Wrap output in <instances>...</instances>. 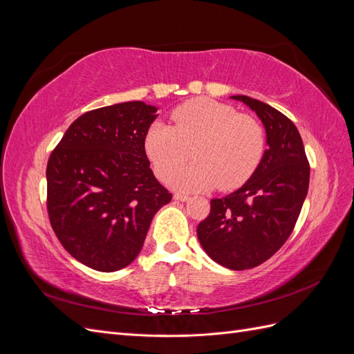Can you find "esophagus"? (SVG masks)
<instances>
[{"label": "esophagus", "instance_id": "esophagus-1", "mask_svg": "<svg viewBox=\"0 0 354 354\" xmlns=\"http://www.w3.org/2000/svg\"><path fill=\"white\" fill-rule=\"evenodd\" d=\"M174 199H176V201H180V202H186V201L189 199V196H187V195H181V194H176V195H174Z\"/></svg>", "mask_w": 354, "mask_h": 354}]
</instances>
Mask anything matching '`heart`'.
I'll return each instance as SVG.
<instances>
[{
    "instance_id": "heart-1",
    "label": "heart",
    "mask_w": 354,
    "mask_h": 354,
    "mask_svg": "<svg viewBox=\"0 0 354 354\" xmlns=\"http://www.w3.org/2000/svg\"><path fill=\"white\" fill-rule=\"evenodd\" d=\"M173 125L155 121L145 136V152L155 174L165 180L192 151L196 162L174 174L177 190L202 192L239 187L259 167L264 152L263 128L252 116L208 99L187 102L171 115Z\"/></svg>"
}]
</instances>
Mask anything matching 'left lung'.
<instances>
[{
  "label": "left lung",
  "mask_w": 354,
  "mask_h": 354,
  "mask_svg": "<svg viewBox=\"0 0 354 354\" xmlns=\"http://www.w3.org/2000/svg\"><path fill=\"white\" fill-rule=\"evenodd\" d=\"M260 118L267 149L250 180L233 194L211 199L198 239L209 259L232 270L269 260L291 234L308 190L310 167L294 122L270 104L230 95Z\"/></svg>",
  "instance_id": "1"
}]
</instances>
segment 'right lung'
I'll list each match as a JSON object with an SVG mask.
<instances>
[{"mask_svg": "<svg viewBox=\"0 0 354 354\" xmlns=\"http://www.w3.org/2000/svg\"><path fill=\"white\" fill-rule=\"evenodd\" d=\"M158 108L124 102L75 120L47 165L53 230L80 263L116 272L140 254L155 214L173 195L145 152Z\"/></svg>", "mask_w": 354, "mask_h": 354, "instance_id": "right-lung-1", "label": "right lung"}]
</instances>
